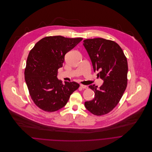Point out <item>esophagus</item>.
Wrapping results in <instances>:
<instances>
[{"instance_id": "obj_1", "label": "esophagus", "mask_w": 152, "mask_h": 152, "mask_svg": "<svg viewBox=\"0 0 152 152\" xmlns=\"http://www.w3.org/2000/svg\"><path fill=\"white\" fill-rule=\"evenodd\" d=\"M80 87H81L82 88H83V89H87L88 88L87 86H84V85H83V84H81Z\"/></svg>"}]
</instances>
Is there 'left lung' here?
Listing matches in <instances>:
<instances>
[{"instance_id": "left-lung-1", "label": "left lung", "mask_w": 152, "mask_h": 152, "mask_svg": "<svg viewBox=\"0 0 152 152\" xmlns=\"http://www.w3.org/2000/svg\"><path fill=\"white\" fill-rule=\"evenodd\" d=\"M83 42L94 72L100 71L98 75L104 80L99 89L94 85L89 86L95 96L93 100L85 102V107L95 115H104L118 105L126 88L127 58L121 47L113 41L95 38Z\"/></svg>"}]
</instances>
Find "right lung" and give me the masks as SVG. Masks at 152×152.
I'll list each match as a JSON object with an SVG mask.
<instances>
[{
	"label": "right lung",
	"mask_w": 152,
	"mask_h": 152,
	"mask_svg": "<svg viewBox=\"0 0 152 152\" xmlns=\"http://www.w3.org/2000/svg\"><path fill=\"white\" fill-rule=\"evenodd\" d=\"M82 40L81 37L48 36L30 50L24 70L25 81L33 101L39 108L49 112L62 108L80 87L75 82L63 84L57 75L58 69L63 66L65 54Z\"/></svg>",
	"instance_id": "obj_1"
}]
</instances>
